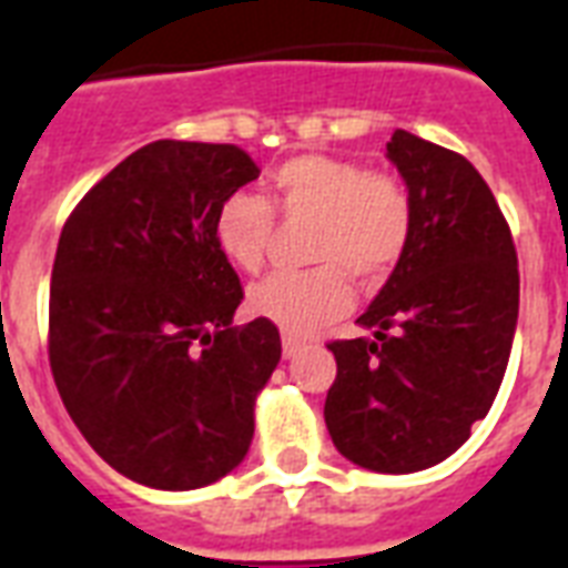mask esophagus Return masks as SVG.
Instances as JSON below:
<instances>
[{
    "mask_svg": "<svg viewBox=\"0 0 568 568\" xmlns=\"http://www.w3.org/2000/svg\"><path fill=\"white\" fill-rule=\"evenodd\" d=\"M303 347H306V338L292 336V333H285V336H283V354H285V359H292V356L301 354Z\"/></svg>",
    "mask_w": 568,
    "mask_h": 568,
    "instance_id": "34e87169",
    "label": "esophagus"
}]
</instances>
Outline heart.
Segmentation results:
<instances>
[{
    "label": "heart",
    "mask_w": 568,
    "mask_h": 568,
    "mask_svg": "<svg viewBox=\"0 0 568 568\" xmlns=\"http://www.w3.org/2000/svg\"><path fill=\"white\" fill-rule=\"evenodd\" d=\"M271 202L288 223H315L310 258L318 267L280 271L250 288V312L285 333H312L342 318L354 285L383 283L413 235V196L395 173L342 155L306 153L271 171ZM276 214L265 196L235 191L217 205L214 239L241 271H258L274 241Z\"/></svg>",
    "instance_id": "1"
}]
</instances>
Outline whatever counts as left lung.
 <instances>
[{
	"instance_id": "1",
	"label": "left lung",
	"mask_w": 568,
	"mask_h": 568,
	"mask_svg": "<svg viewBox=\"0 0 568 568\" xmlns=\"http://www.w3.org/2000/svg\"><path fill=\"white\" fill-rule=\"evenodd\" d=\"M413 196L404 258L356 324L329 342L324 422L351 463L409 475L450 457L501 388L519 318L510 226L475 164L404 129L386 144Z\"/></svg>"
}]
</instances>
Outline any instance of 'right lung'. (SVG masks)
<instances>
[{
	"mask_svg": "<svg viewBox=\"0 0 568 568\" xmlns=\"http://www.w3.org/2000/svg\"><path fill=\"white\" fill-rule=\"evenodd\" d=\"M258 176L235 144L153 141L79 200L49 285V365L67 413L135 484L200 489L239 466L283 342L232 327L241 280L214 214Z\"/></svg>",
	"mask_w": 568,
	"mask_h": 568,
	"instance_id": "right-lung-1",
	"label": "right lung"
}]
</instances>
